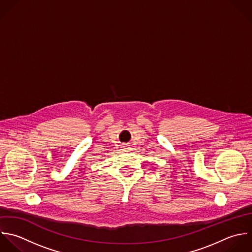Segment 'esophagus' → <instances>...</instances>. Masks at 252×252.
I'll return each instance as SVG.
<instances>
[{
  "instance_id": "34e87169",
  "label": "esophagus",
  "mask_w": 252,
  "mask_h": 252,
  "mask_svg": "<svg viewBox=\"0 0 252 252\" xmlns=\"http://www.w3.org/2000/svg\"><path fill=\"white\" fill-rule=\"evenodd\" d=\"M123 149H125V150H127L128 149V146L127 145H123V147H122Z\"/></svg>"
}]
</instances>
